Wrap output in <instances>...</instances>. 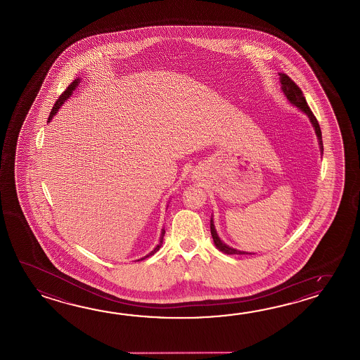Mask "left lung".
I'll return each mask as SVG.
<instances>
[{
    "label": "left lung",
    "mask_w": 360,
    "mask_h": 360,
    "mask_svg": "<svg viewBox=\"0 0 360 360\" xmlns=\"http://www.w3.org/2000/svg\"><path fill=\"white\" fill-rule=\"evenodd\" d=\"M279 77H281V84H282V91H283L284 95H285V98L288 99V101H290L291 104H293L295 107L299 108L301 112H304V113L309 117L310 122L313 124L315 134H316V136H318L319 148H321V154H323V141H321V127H319V123L316 121L315 115H313L311 109L307 105L304 94L301 91V89H300L299 86L295 84L287 75L279 73ZM211 236L214 238V245H216L221 252L226 253V255H247V253H248L245 252V251H239V250L231 248L229 245H225L221 239H220V237L217 236V231L214 229V220H212V219H211ZM248 255H252V253H248Z\"/></svg>",
    "instance_id": "left-lung-1"
}]
</instances>
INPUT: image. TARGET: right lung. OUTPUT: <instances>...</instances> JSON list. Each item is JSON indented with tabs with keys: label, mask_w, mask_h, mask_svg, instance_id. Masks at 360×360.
<instances>
[{
	"label": "right lung",
	"mask_w": 360,
	"mask_h": 360,
	"mask_svg": "<svg viewBox=\"0 0 360 360\" xmlns=\"http://www.w3.org/2000/svg\"><path fill=\"white\" fill-rule=\"evenodd\" d=\"M78 84H79V79H75V81H73V82L69 84L68 87H67V90H65V91L61 94L60 96H59V99L56 100V103H55L54 107H53V109H51V112H50V117H49L47 122H50V121L53 120V117H54V115H56V112L59 110V108H60L61 105L64 104V101L68 99L69 96L72 95V92L76 90V87L77 86H78ZM165 233H166V231H165V229H162L161 237H160V243L155 245V248H154L152 252L148 253L146 256H144V257H143V259H140V260H144L146 257H149V256H152V255H154V253L157 252V251H158V250L161 248L162 242H163V237H165Z\"/></svg>",
	"instance_id": "right-lung-1"
}]
</instances>
